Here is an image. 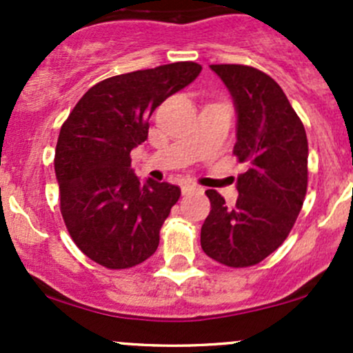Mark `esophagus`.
<instances>
[{
	"instance_id": "34e87169",
	"label": "esophagus",
	"mask_w": 353,
	"mask_h": 353,
	"mask_svg": "<svg viewBox=\"0 0 353 353\" xmlns=\"http://www.w3.org/2000/svg\"><path fill=\"white\" fill-rule=\"evenodd\" d=\"M181 191H183V194H190V193H194V191H199V188L196 186V184L186 183L181 186Z\"/></svg>"
}]
</instances>
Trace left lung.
<instances>
[{"mask_svg":"<svg viewBox=\"0 0 353 353\" xmlns=\"http://www.w3.org/2000/svg\"><path fill=\"white\" fill-rule=\"evenodd\" d=\"M229 88L237 112L234 155L248 162L234 208L215 190L201 227L206 256L230 268L258 265L282 245L307 191V137L280 85L244 65L210 66Z\"/></svg>","mask_w":353,"mask_h":353,"instance_id":"8db88e82","label":"left lung"}]
</instances>
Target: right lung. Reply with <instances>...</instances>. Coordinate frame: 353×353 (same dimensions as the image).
<instances>
[{
  "instance_id": "add662e5",
  "label": "right lung",
  "mask_w": 353,
  "mask_h": 353,
  "mask_svg": "<svg viewBox=\"0 0 353 353\" xmlns=\"http://www.w3.org/2000/svg\"><path fill=\"white\" fill-rule=\"evenodd\" d=\"M193 61L99 81L59 131L54 170L61 215L73 243L109 270L137 266L159 248L160 227L181 196L169 183L141 184L131 150L148 137L152 112L198 77Z\"/></svg>"
}]
</instances>
